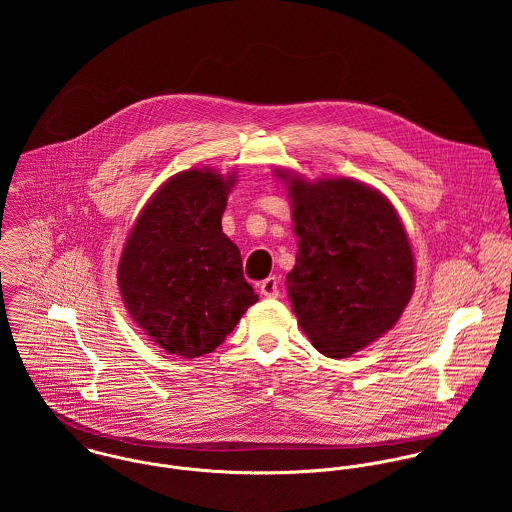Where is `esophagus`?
<instances>
[{"label": "esophagus", "mask_w": 512, "mask_h": 512, "mask_svg": "<svg viewBox=\"0 0 512 512\" xmlns=\"http://www.w3.org/2000/svg\"><path fill=\"white\" fill-rule=\"evenodd\" d=\"M260 293L264 297H278L280 293V280L276 276H270L266 278L262 284H260Z\"/></svg>", "instance_id": "esophagus-1"}]
</instances>
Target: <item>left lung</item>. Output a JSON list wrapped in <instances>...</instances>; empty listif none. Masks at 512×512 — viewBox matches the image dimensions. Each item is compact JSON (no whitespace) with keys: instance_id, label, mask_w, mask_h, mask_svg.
Wrapping results in <instances>:
<instances>
[{"instance_id":"8db88e82","label":"left lung","mask_w":512,"mask_h":512,"mask_svg":"<svg viewBox=\"0 0 512 512\" xmlns=\"http://www.w3.org/2000/svg\"><path fill=\"white\" fill-rule=\"evenodd\" d=\"M278 177L297 236L286 276L293 313L321 355L347 359L390 331L414 293L408 234L392 203L361 181Z\"/></svg>"}]
</instances>
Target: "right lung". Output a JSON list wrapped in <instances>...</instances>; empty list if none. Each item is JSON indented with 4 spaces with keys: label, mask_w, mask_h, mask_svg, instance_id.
<instances>
[{
    "label": "right lung",
    "mask_w": 512,
    "mask_h": 512,
    "mask_svg": "<svg viewBox=\"0 0 512 512\" xmlns=\"http://www.w3.org/2000/svg\"><path fill=\"white\" fill-rule=\"evenodd\" d=\"M234 173L187 169L167 179L136 220L118 264L130 317L165 353H211L258 301L238 246L222 232Z\"/></svg>",
    "instance_id": "add662e5"
}]
</instances>
